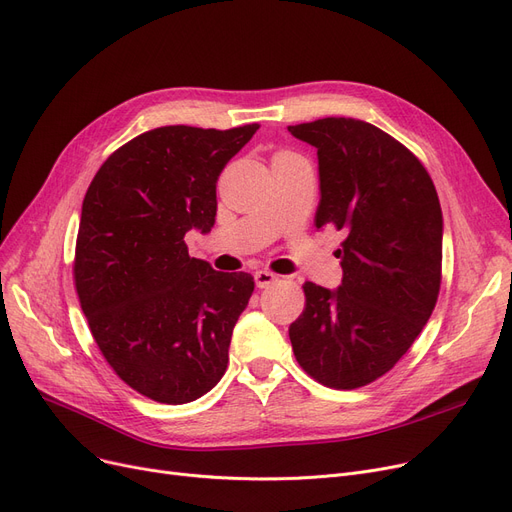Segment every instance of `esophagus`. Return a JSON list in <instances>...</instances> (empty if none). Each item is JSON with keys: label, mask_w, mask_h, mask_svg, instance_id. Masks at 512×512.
I'll use <instances>...</instances> for the list:
<instances>
[{"label": "esophagus", "mask_w": 512, "mask_h": 512, "mask_svg": "<svg viewBox=\"0 0 512 512\" xmlns=\"http://www.w3.org/2000/svg\"><path fill=\"white\" fill-rule=\"evenodd\" d=\"M253 276H255V282H257L259 288H267V286H272L274 282H278V276L274 272H267V270H259Z\"/></svg>", "instance_id": "esophagus-1"}]
</instances>
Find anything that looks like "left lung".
Instances as JSON below:
<instances>
[{
    "label": "left lung",
    "instance_id": "8db88e82",
    "mask_svg": "<svg viewBox=\"0 0 512 512\" xmlns=\"http://www.w3.org/2000/svg\"><path fill=\"white\" fill-rule=\"evenodd\" d=\"M317 149V228L344 240L342 284L305 282L288 336L313 380L367 386L405 355L432 315L442 282V209L421 161L388 132L355 118L288 126Z\"/></svg>",
    "mask_w": 512,
    "mask_h": 512
}]
</instances>
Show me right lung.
Here are the masks:
<instances>
[{"instance_id":"right-lung-1","label":"right lung","mask_w":512,"mask_h":512,"mask_svg":"<svg viewBox=\"0 0 512 512\" xmlns=\"http://www.w3.org/2000/svg\"><path fill=\"white\" fill-rule=\"evenodd\" d=\"M257 128H153L116 149L89 184L74 253L78 301L105 361L151 400H197L228 367L255 282L188 255L184 234L213 228L215 182Z\"/></svg>"}]
</instances>
